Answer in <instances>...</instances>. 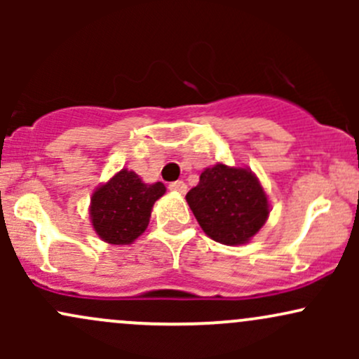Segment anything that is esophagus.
<instances>
[{"label": "esophagus", "mask_w": 359, "mask_h": 359, "mask_svg": "<svg viewBox=\"0 0 359 359\" xmlns=\"http://www.w3.org/2000/svg\"><path fill=\"white\" fill-rule=\"evenodd\" d=\"M168 189L174 192H179V194L187 192V185H185L184 180H175V182H172L170 185H168Z\"/></svg>", "instance_id": "1"}]
</instances>
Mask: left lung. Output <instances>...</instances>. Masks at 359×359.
I'll list each match as a JSON object with an SVG mask.
<instances>
[{
	"label": "left lung",
	"mask_w": 359,
	"mask_h": 359,
	"mask_svg": "<svg viewBox=\"0 0 359 359\" xmlns=\"http://www.w3.org/2000/svg\"><path fill=\"white\" fill-rule=\"evenodd\" d=\"M203 231L228 246L245 245L269 219L270 204L258 177L248 168L216 163L185 196Z\"/></svg>",
	"instance_id": "8db88e82"
}]
</instances>
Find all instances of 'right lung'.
Wrapping results in <instances>:
<instances>
[{
	"label": "right lung",
	"mask_w": 359,
	"mask_h": 359,
	"mask_svg": "<svg viewBox=\"0 0 359 359\" xmlns=\"http://www.w3.org/2000/svg\"><path fill=\"white\" fill-rule=\"evenodd\" d=\"M165 191L162 182L145 184L123 168L93 192L89 216L94 231L109 245H131L147 229L151 208Z\"/></svg>",
	"instance_id": "right-lung-1"
}]
</instances>
